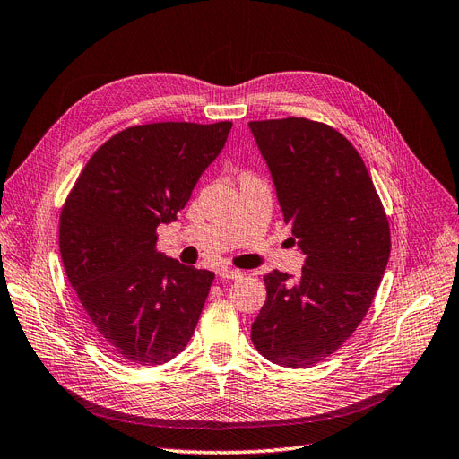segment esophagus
I'll use <instances>...</instances> for the list:
<instances>
[{"label": "esophagus", "mask_w": 459, "mask_h": 459, "mask_svg": "<svg viewBox=\"0 0 459 459\" xmlns=\"http://www.w3.org/2000/svg\"><path fill=\"white\" fill-rule=\"evenodd\" d=\"M219 278L223 280H238L244 276L242 270H236V268H219Z\"/></svg>", "instance_id": "obj_1"}]
</instances>
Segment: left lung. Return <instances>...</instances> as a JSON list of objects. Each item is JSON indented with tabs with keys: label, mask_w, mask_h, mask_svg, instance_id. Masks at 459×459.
<instances>
[{
	"label": "left lung",
	"mask_w": 459,
	"mask_h": 459,
	"mask_svg": "<svg viewBox=\"0 0 459 459\" xmlns=\"http://www.w3.org/2000/svg\"><path fill=\"white\" fill-rule=\"evenodd\" d=\"M249 128L304 253L297 280L278 270L264 276L251 341L276 365L312 367L368 312L389 259V223L363 159L341 132L299 117Z\"/></svg>",
	"instance_id": "8db88e82"
}]
</instances>
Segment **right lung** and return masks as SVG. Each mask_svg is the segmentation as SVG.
<instances>
[{
	"mask_svg": "<svg viewBox=\"0 0 459 459\" xmlns=\"http://www.w3.org/2000/svg\"><path fill=\"white\" fill-rule=\"evenodd\" d=\"M230 121L130 126L101 145L60 213V255L98 341L132 365L166 363L191 341L210 270L157 251L225 147Z\"/></svg>",
	"mask_w": 459,
	"mask_h": 459,
	"instance_id": "1",
	"label": "right lung"
}]
</instances>
